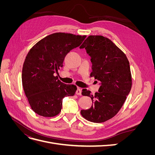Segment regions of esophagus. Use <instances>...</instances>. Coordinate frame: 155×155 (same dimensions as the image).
I'll return each mask as SVG.
<instances>
[{
    "label": "esophagus",
    "mask_w": 155,
    "mask_h": 155,
    "mask_svg": "<svg viewBox=\"0 0 155 155\" xmlns=\"http://www.w3.org/2000/svg\"><path fill=\"white\" fill-rule=\"evenodd\" d=\"M76 94L77 95H79V96H81V89L79 88H78L77 91L76 92Z\"/></svg>",
    "instance_id": "1"
}]
</instances>
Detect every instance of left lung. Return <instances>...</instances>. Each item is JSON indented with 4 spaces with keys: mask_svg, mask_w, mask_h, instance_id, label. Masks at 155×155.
Listing matches in <instances>:
<instances>
[{
    "mask_svg": "<svg viewBox=\"0 0 155 155\" xmlns=\"http://www.w3.org/2000/svg\"><path fill=\"white\" fill-rule=\"evenodd\" d=\"M80 48H85L92 63L91 77L100 81L98 92L91 94L83 89L81 94L91 98L93 105L81 110L84 118L94 123H102L118 113L132 86L129 62L125 54L109 39L101 35H90Z\"/></svg>",
    "mask_w": 155,
    "mask_h": 155,
    "instance_id": "obj_1",
    "label": "left lung"
}]
</instances>
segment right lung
Returning <instances> with one entry per match:
<instances>
[{"instance_id":"add662e5","label":"right lung","mask_w":155,"mask_h":155,"mask_svg":"<svg viewBox=\"0 0 155 155\" xmlns=\"http://www.w3.org/2000/svg\"><path fill=\"white\" fill-rule=\"evenodd\" d=\"M86 35L55 33L45 37L33 46L23 64L22 83L25 95L36 114L44 117L58 115L65 96H72L76 86L61 82L54 76L66 55L78 47Z\"/></svg>"}]
</instances>
